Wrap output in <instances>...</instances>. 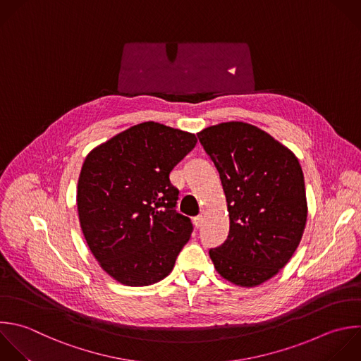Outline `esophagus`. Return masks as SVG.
<instances>
[{
  "instance_id": "obj_1",
  "label": "esophagus",
  "mask_w": 361,
  "mask_h": 361,
  "mask_svg": "<svg viewBox=\"0 0 361 361\" xmlns=\"http://www.w3.org/2000/svg\"><path fill=\"white\" fill-rule=\"evenodd\" d=\"M203 220H204L203 216H196V217L193 219V223H195V226L199 228V227L203 224Z\"/></svg>"
}]
</instances>
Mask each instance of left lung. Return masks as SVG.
I'll return each mask as SVG.
<instances>
[{
  "label": "left lung",
  "mask_w": 361,
  "mask_h": 361,
  "mask_svg": "<svg viewBox=\"0 0 361 361\" xmlns=\"http://www.w3.org/2000/svg\"><path fill=\"white\" fill-rule=\"evenodd\" d=\"M197 137L220 173L230 217L227 240L209 255L228 282L261 285L288 264L303 235L307 202L299 161L244 121L220 123Z\"/></svg>",
  "instance_id": "8db88e82"
}]
</instances>
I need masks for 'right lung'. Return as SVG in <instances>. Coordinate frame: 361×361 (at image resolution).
Returning a JSON list of instances; mask_svg holds the SVG:
<instances>
[{"label":"right lung","mask_w":361,"mask_h":361,"mask_svg":"<svg viewBox=\"0 0 361 361\" xmlns=\"http://www.w3.org/2000/svg\"><path fill=\"white\" fill-rule=\"evenodd\" d=\"M195 134L155 121L93 148L78 182V214L99 265L117 282L147 286L171 274L192 235L176 213L171 171L195 148Z\"/></svg>","instance_id":"1"}]
</instances>
